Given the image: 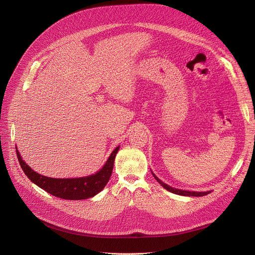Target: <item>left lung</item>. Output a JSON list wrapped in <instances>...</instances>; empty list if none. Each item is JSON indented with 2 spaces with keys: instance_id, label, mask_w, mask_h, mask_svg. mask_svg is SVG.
I'll list each match as a JSON object with an SVG mask.
<instances>
[{
  "instance_id": "8db88e82",
  "label": "left lung",
  "mask_w": 255,
  "mask_h": 255,
  "mask_svg": "<svg viewBox=\"0 0 255 255\" xmlns=\"http://www.w3.org/2000/svg\"><path fill=\"white\" fill-rule=\"evenodd\" d=\"M153 173V172H152ZM154 178L158 181V183L161 185L163 188H165L167 191L171 192V193H175V194H178V195H183V196H204V195H207L209 193H211V191H207V192H194V191H186V190H181V189H176V188H172V187L164 184L161 180H159L154 173H153Z\"/></svg>"
}]
</instances>
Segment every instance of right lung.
Instances as JSON below:
<instances>
[{"label":"right lung","mask_w":255,"mask_h":255,"mask_svg":"<svg viewBox=\"0 0 255 255\" xmlns=\"http://www.w3.org/2000/svg\"><path fill=\"white\" fill-rule=\"evenodd\" d=\"M119 148L120 146H117L109 157V159H107L104 166L98 172H96L95 175L73 179H53L40 175V173L34 171L23 161L17 150L16 155L19 164L26 177L34 184L39 186L40 188H42L51 195H55L63 199L79 200L87 199L96 195L109 183L114 168L115 158L119 151Z\"/></svg>","instance_id":"obj_1"}]
</instances>
